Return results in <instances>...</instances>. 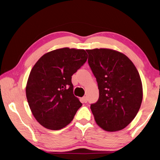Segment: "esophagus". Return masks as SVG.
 <instances>
[{
	"mask_svg": "<svg viewBox=\"0 0 160 160\" xmlns=\"http://www.w3.org/2000/svg\"><path fill=\"white\" fill-rule=\"evenodd\" d=\"M82 101L84 102H87V98L86 96H84L82 98Z\"/></svg>",
	"mask_w": 160,
	"mask_h": 160,
	"instance_id": "1",
	"label": "esophagus"
}]
</instances>
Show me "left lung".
Masks as SVG:
<instances>
[{"label": "left lung", "instance_id": "1", "mask_svg": "<svg viewBox=\"0 0 160 160\" xmlns=\"http://www.w3.org/2000/svg\"><path fill=\"white\" fill-rule=\"evenodd\" d=\"M86 51L99 89L98 101L91 105L96 123L109 132L123 129L136 117L142 102L139 72L123 53L109 48Z\"/></svg>", "mask_w": 160, "mask_h": 160}]
</instances>
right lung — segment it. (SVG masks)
I'll use <instances>...</instances> for the list:
<instances>
[{
    "instance_id": "right-lung-1",
    "label": "right lung",
    "mask_w": 160,
    "mask_h": 160,
    "mask_svg": "<svg viewBox=\"0 0 160 160\" xmlns=\"http://www.w3.org/2000/svg\"><path fill=\"white\" fill-rule=\"evenodd\" d=\"M87 59L84 49L63 48L46 53L34 65L26 93L31 112L42 126L58 130L73 119L82 104L73 94L71 78Z\"/></svg>"
}]
</instances>
